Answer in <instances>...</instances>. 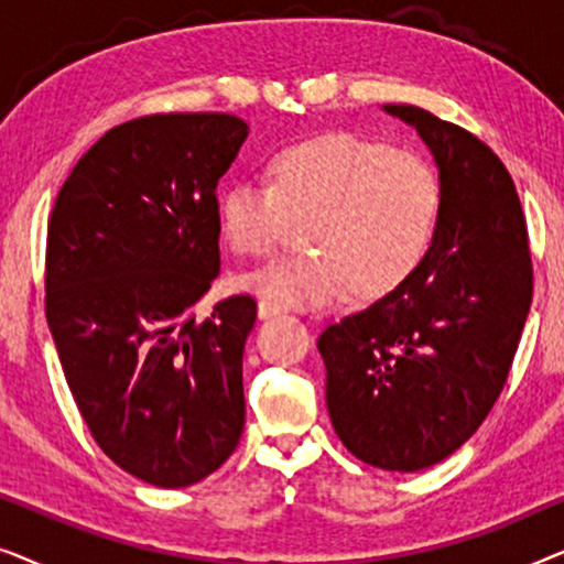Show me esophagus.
Here are the masks:
<instances>
[{
  "instance_id": "34e87169",
  "label": "esophagus",
  "mask_w": 564,
  "mask_h": 564,
  "mask_svg": "<svg viewBox=\"0 0 564 564\" xmlns=\"http://www.w3.org/2000/svg\"><path fill=\"white\" fill-rule=\"evenodd\" d=\"M282 311H284V307L280 303H274V300H267V297L259 300V315H261V318H269V315H280Z\"/></svg>"
}]
</instances>
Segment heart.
Returning <instances> with one entry per match:
<instances>
[{
    "instance_id": "obj_1",
    "label": "heart",
    "mask_w": 564,
    "mask_h": 564,
    "mask_svg": "<svg viewBox=\"0 0 564 564\" xmlns=\"http://www.w3.org/2000/svg\"><path fill=\"white\" fill-rule=\"evenodd\" d=\"M442 176L419 151L357 135L290 145L269 164V182L238 180L223 192L230 249L264 259L303 223L313 249L276 259L246 282L280 305H321L346 295H382L413 274L434 241Z\"/></svg>"
}]
</instances>
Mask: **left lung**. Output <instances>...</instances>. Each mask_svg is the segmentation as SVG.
Returning <instances> with one entry per match:
<instances>
[{
  "label": "left lung",
  "instance_id": "obj_1",
  "mask_svg": "<svg viewBox=\"0 0 564 564\" xmlns=\"http://www.w3.org/2000/svg\"><path fill=\"white\" fill-rule=\"evenodd\" d=\"M419 130L442 176L426 257L395 290L318 336L326 403L354 457L419 473L488 419L519 349L534 267L519 192L488 143L413 105H384Z\"/></svg>",
  "mask_w": 564,
  "mask_h": 564
}]
</instances>
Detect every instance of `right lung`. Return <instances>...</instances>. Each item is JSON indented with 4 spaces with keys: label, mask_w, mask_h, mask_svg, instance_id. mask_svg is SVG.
<instances>
[{
    "label": "right lung",
    "mask_w": 564,
    "mask_h": 564,
    "mask_svg": "<svg viewBox=\"0 0 564 564\" xmlns=\"http://www.w3.org/2000/svg\"><path fill=\"white\" fill-rule=\"evenodd\" d=\"M249 126L228 112L128 120L76 161L45 243V318L99 449L156 488L215 473L243 434L246 292L220 274L218 180Z\"/></svg>",
    "instance_id": "1"
}]
</instances>
